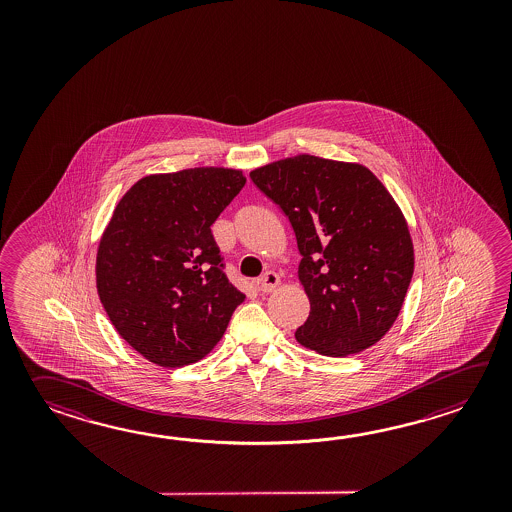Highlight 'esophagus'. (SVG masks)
Masks as SVG:
<instances>
[{"label":"esophagus","mask_w":512,"mask_h":512,"mask_svg":"<svg viewBox=\"0 0 512 512\" xmlns=\"http://www.w3.org/2000/svg\"><path fill=\"white\" fill-rule=\"evenodd\" d=\"M280 285V276L276 272L267 271L260 280H258V289L261 293H272Z\"/></svg>","instance_id":"esophagus-1"}]
</instances>
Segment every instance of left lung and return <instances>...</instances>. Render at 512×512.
Here are the masks:
<instances>
[{
    "instance_id": "left-lung-1",
    "label": "left lung",
    "mask_w": 512,
    "mask_h": 512,
    "mask_svg": "<svg viewBox=\"0 0 512 512\" xmlns=\"http://www.w3.org/2000/svg\"><path fill=\"white\" fill-rule=\"evenodd\" d=\"M291 221L298 280L311 311L294 337L326 357L377 344L401 313L414 274L403 210L364 164L298 153L251 172Z\"/></svg>"
}]
</instances>
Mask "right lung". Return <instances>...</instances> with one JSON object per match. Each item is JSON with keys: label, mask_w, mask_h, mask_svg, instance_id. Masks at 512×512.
<instances>
[{"label": "right lung", "mask_w": 512, "mask_h": 512, "mask_svg": "<svg viewBox=\"0 0 512 512\" xmlns=\"http://www.w3.org/2000/svg\"><path fill=\"white\" fill-rule=\"evenodd\" d=\"M245 181L243 170L225 166L146 175L120 197L100 236V302L120 337L157 366L207 357L245 300L210 230Z\"/></svg>", "instance_id": "right-lung-1"}]
</instances>
